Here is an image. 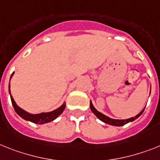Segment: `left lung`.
<instances>
[{
  "label": "left lung",
  "mask_w": 160,
  "mask_h": 160,
  "mask_svg": "<svg viewBox=\"0 0 160 160\" xmlns=\"http://www.w3.org/2000/svg\"><path fill=\"white\" fill-rule=\"evenodd\" d=\"M90 109H91V111H92V113L94 114L97 117L100 119L101 121L104 122V123H107V124H110V125L123 126V125H124V124H126V123L134 121L135 119H138V118L139 117V116H140L142 113H143V111H144L145 108L142 110V111H141L140 113L138 114L136 116H134V117H132V118H129V119H111V118L108 117V116L105 115L104 114L101 113V112H99V111H98V110H97L94 107H93V105H92V101H90Z\"/></svg>",
  "instance_id": "1"
}]
</instances>
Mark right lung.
<instances>
[{"instance_id": "add662e5", "label": "right lung", "mask_w": 160, "mask_h": 160, "mask_svg": "<svg viewBox=\"0 0 160 160\" xmlns=\"http://www.w3.org/2000/svg\"><path fill=\"white\" fill-rule=\"evenodd\" d=\"M14 72H13L10 76V79H9V81L11 80L12 76H14ZM9 95H10V98H11L12 105L14 107V111H16V113L19 115L20 117H22V119H25V120H28V121L32 122L34 123H38V124H44V123H49V122L53 121L55 119H57L60 115H61L62 112H63L64 109L66 107V102H63V104L62 106H60L58 108L53 110L52 111H49V112H41V113L39 114H31L28 111H24L23 109H22L21 107H18L17 104H16L15 101L14 100L13 97L11 96V92H10V82L9 84Z\"/></svg>"}]
</instances>
